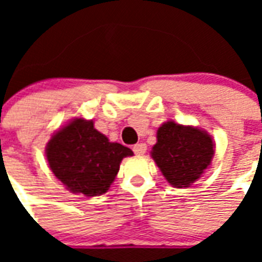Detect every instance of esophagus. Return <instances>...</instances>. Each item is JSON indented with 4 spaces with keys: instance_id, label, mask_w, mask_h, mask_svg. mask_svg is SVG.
Wrapping results in <instances>:
<instances>
[{
    "instance_id": "34e87169",
    "label": "esophagus",
    "mask_w": 262,
    "mask_h": 262,
    "mask_svg": "<svg viewBox=\"0 0 262 262\" xmlns=\"http://www.w3.org/2000/svg\"><path fill=\"white\" fill-rule=\"evenodd\" d=\"M133 152H135L136 155H144L145 152H147V144L144 143H140V144H136L135 147H133Z\"/></svg>"
}]
</instances>
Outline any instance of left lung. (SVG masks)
Returning a JSON list of instances; mask_svg holds the SVG:
<instances>
[{"label":"left lung","instance_id":"left-lung-1","mask_svg":"<svg viewBox=\"0 0 262 262\" xmlns=\"http://www.w3.org/2000/svg\"><path fill=\"white\" fill-rule=\"evenodd\" d=\"M151 156L167 182L189 187L211 166L215 143L207 132L167 121L158 129Z\"/></svg>","mask_w":262,"mask_h":262}]
</instances>
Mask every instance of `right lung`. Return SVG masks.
Returning <instances> with one entry per match:
<instances>
[{"label": "right lung", "mask_w": 262, "mask_h": 262, "mask_svg": "<svg viewBox=\"0 0 262 262\" xmlns=\"http://www.w3.org/2000/svg\"><path fill=\"white\" fill-rule=\"evenodd\" d=\"M130 148L111 143L94 121L75 118L51 136L46 158L53 174L76 194L100 195L108 190Z\"/></svg>", "instance_id": "add662e5"}]
</instances>
